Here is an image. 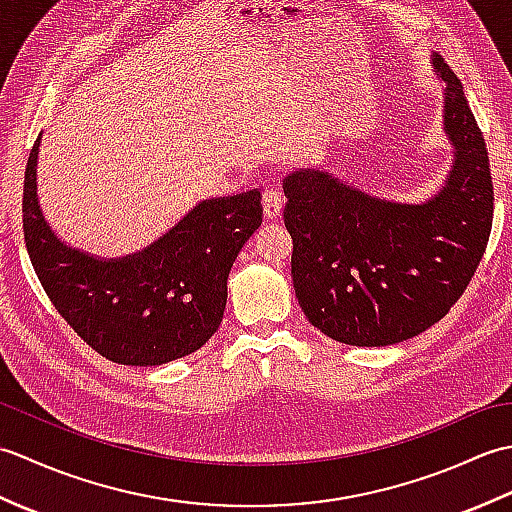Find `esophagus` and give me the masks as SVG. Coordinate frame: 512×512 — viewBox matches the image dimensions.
<instances>
[{
    "label": "esophagus",
    "mask_w": 512,
    "mask_h": 512,
    "mask_svg": "<svg viewBox=\"0 0 512 512\" xmlns=\"http://www.w3.org/2000/svg\"><path fill=\"white\" fill-rule=\"evenodd\" d=\"M284 202L286 198L279 187H268L264 191V213L268 220H277L281 209H284Z\"/></svg>",
    "instance_id": "obj_1"
}]
</instances>
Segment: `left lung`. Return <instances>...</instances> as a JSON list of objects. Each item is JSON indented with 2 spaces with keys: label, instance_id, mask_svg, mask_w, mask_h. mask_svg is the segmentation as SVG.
Returning a JSON list of instances; mask_svg holds the SVG:
<instances>
[{
  "label": "left lung",
  "instance_id": "left-lung-1",
  "mask_svg": "<svg viewBox=\"0 0 512 512\" xmlns=\"http://www.w3.org/2000/svg\"><path fill=\"white\" fill-rule=\"evenodd\" d=\"M444 129L455 147L449 180L424 204L347 187L325 171L284 180L292 284L314 328L330 339L383 347L447 314L469 286L491 237V162L462 83L440 54Z\"/></svg>",
  "mask_w": 512,
  "mask_h": 512
}]
</instances>
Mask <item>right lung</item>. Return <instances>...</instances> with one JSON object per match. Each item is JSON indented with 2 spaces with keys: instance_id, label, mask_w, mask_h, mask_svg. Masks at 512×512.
Returning a JSON list of instances; mask_svg holds the SVG:
<instances>
[{
  "instance_id": "obj_1",
  "label": "right lung",
  "mask_w": 512,
  "mask_h": 512,
  "mask_svg": "<svg viewBox=\"0 0 512 512\" xmlns=\"http://www.w3.org/2000/svg\"><path fill=\"white\" fill-rule=\"evenodd\" d=\"M39 140L24 176V239L52 306L107 361L162 365L187 356L217 332L226 279L242 246L262 226V193L195 206L143 253L101 262L61 244L37 202Z\"/></svg>"
}]
</instances>
